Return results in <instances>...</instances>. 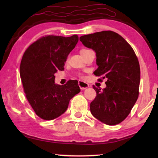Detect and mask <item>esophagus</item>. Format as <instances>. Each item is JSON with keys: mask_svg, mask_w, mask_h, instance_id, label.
<instances>
[{"mask_svg": "<svg viewBox=\"0 0 158 158\" xmlns=\"http://www.w3.org/2000/svg\"><path fill=\"white\" fill-rule=\"evenodd\" d=\"M78 84L79 85L80 89H81V90H84L85 89H87L88 87H89V84H87V83H85L84 81H79Z\"/></svg>", "mask_w": 158, "mask_h": 158, "instance_id": "1", "label": "esophagus"}]
</instances>
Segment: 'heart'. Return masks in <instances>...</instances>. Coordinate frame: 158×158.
Segmentation results:
<instances>
[{"mask_svg":"<svg viewBox=\"0 0 158 158\" xmlns=\"http://www.w3.org/2000/svg\"><path fill=\"white\" fill-rule=\"evenodd\" d=\"M85 50H87V49H82V50L80 51V53L82 52H84V51H85ZM79 77H81V78H82V77H83V75H82V74H79Z\"/></svg>","mask_w":158,"mask_h":158,"instance_id":"1","label":"heart"}]
</instances>
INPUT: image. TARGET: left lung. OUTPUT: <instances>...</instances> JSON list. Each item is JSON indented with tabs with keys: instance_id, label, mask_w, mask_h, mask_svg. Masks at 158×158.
Returning <instances> with one entry per match:
<instances>
[{
	"instance_id": "8db88e82",
	"label": "left lung",
	"mask_w": 158,
	"mask_h": 158,
	"mask_svg": "<svg viewBox=\"0 0 158 158\" xmlns=\"http://www.w3.org/2000/svg\"><path fill=\"white\" fill-rule=\"evenodd\" d=\"M85 47L96 53L98 66L94 72L99 81H106L101 90L93 85L96 97L90 105L93 116L106 125L123 121L139 97L140 67L129 43L119 34L103 31L80 37Z\"/></svg>"
}]
</instances>
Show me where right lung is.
Here are the masks:
<instances>
[{"mask_svg":"<svg viewBox=\"0 0 158 158\" xmlns=\"http://www.w3.org/2000/svg\"><path fill=\"white\" fill-rule=\"evenodd\" d=\"M78 40L77 35L42 36L23 53L20 64L23 91L35 113L45 121L62 115L69 100L80 92L77 80H69L63 85L54 84V74L63 70L68 56Z\"/></svg>","mask_w":158,"mask_h":158,"instance_id":"obj_1","label":"right lung"}]
</instances>
